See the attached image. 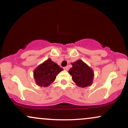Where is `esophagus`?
<instances>
[{"instance_id":"obj_1","label":"esophagus","mask_w":128,"mask_h":128,"mask_svg":"<svg viewBox=\"0 0 128 128\" xmlns=\"http://www.w3.org/2000/svg\"><path fill=\"white\" fill-rule=\"evenodd\" d=\"M64 70H66V71L68 70V66H66V67H64Z\"/></svg>"}]
</instances>
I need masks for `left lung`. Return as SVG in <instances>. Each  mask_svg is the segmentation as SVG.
<instances>
[{
	"label": "left lung",
	"instance_id": "obj_1",
	"mask_svg": "<svg viewBox=\"0 0 128 128\" xmlns=\"http://www.w3.org/2000/svg\"><path fill=\"white\" fill-rule=\"evenodd\" d=\"M72 67L68 71L72 76V80L76 86L84 88L92 85L94 78V72L86 63L81 60H78L72 63Z\"/></svg>",
	"mask_w": 128,
	"mask_h": 128
}]
</instances>
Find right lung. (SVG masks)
<instances>
[{"label": "right lung", "instance_id": "1", "mask_svg": "<svg viewBox=\"0 0 128 128\" xmlns=\"http://www.w3.org/2000/svg\"><path fill=\"white\" fill-rule=\"evenodd\" d=\"M63 69L50 58L40 64L34 71V78L36 83L40 86H48L54 82L57 74Z\"/></svg>", "mask_w": 128, "mask_h": 128}]
</instances>
